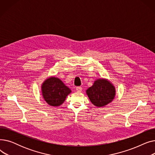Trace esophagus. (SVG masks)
Returning <instances> with one entry per match:
<instances>
[{"instance_id": "esophagus-1", "label": "esophagus", "mask_w": 155, "mask_h": 155, "mask_svg": "<svg viewBox=\"0 0 155 155\" xmlns=\"http://www.w3.org/2000/svg\"><path fill=\"white\" fill-rule=\"evenodd\" d=\"M76 91H77V92H82V88L81 87H77L76 88Z\"/></svg>"}]
</instances>
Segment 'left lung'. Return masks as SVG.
<instances>
[{
    "mask_svg": "<svg viewBox=\"0 0 155 155\" xmlns=\"http://www.w3.org/2000/svg\"><path fill=\"white\" fill-rule=\"evenodd\" d=\"M86 93L91 102L97 107H103L111 102L116 95L115 87L107 79H97Z\"/></svg>",
    "mask_w": 155,
    "mask_h": 155,
    "instance_id": "left-lung-1",
    "label": "left lung"
}]
</instances>
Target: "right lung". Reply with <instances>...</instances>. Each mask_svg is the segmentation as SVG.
I'll return each mask as SVG.
<instances>
[{"label": "right lung", "instance_id": "right-lung-1", "mask_svg": "<svg viewBox=\"0 0 155 155\" xmlns=\"http://www.w3.org/2000/svg\"><path fill=\"white\" fill-rule=\"evenodd\" d=\"M42 95L45 101L51 106H60L71 93L70 89L57 77L47 78L41 86Z\"/></svg>", "mask_w": 155, "mask_h": 155}]
</instances>
